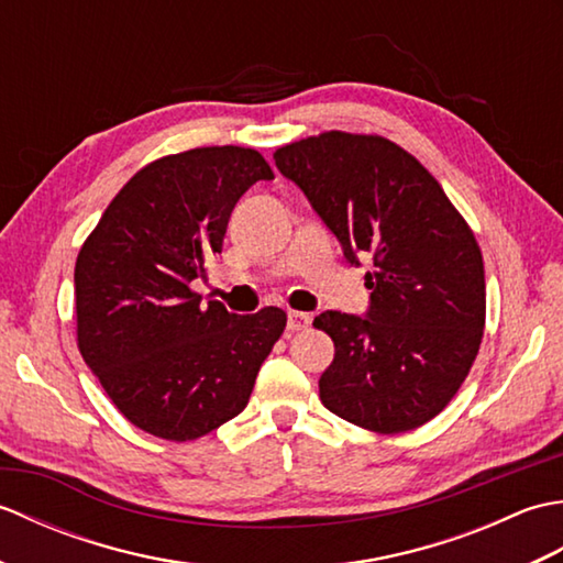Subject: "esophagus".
Segmentation results:
<instances>
[{"label": "esophagus", "mask_w": 563, "mask_h": 563, "mask_svg": "<svg viewBox=\"0 0 563 563\" xmlns=\"http://www.w3.org/2000/svg\"><path fill=\"white\" fill-rule=\"evenodd\" d=\"M309 324H312V317L290 309V312H288V329L290 331H305Z\"/></svg>", "instance_id": "esophagus-1"}]
</instances>
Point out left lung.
<instances>
[{"mask_svg": "<svg viewBox=\"0 0 563 563\" xmlns=\"http://www.w3.org/2000/svg\"><path fill=\"white\" fill-rule=\"evenodd\" d=\"M365 275L367 317L324 312L336 355L319 379L331 413L382 435L452 401L486 324L484 258L472 227L413 154L382 135L327 130L273 152Z\"/></svg>", "mask_w": 563, "mask_h": 563, "instance_id": "8db88e82", "label": "left lung"}]
</instances>
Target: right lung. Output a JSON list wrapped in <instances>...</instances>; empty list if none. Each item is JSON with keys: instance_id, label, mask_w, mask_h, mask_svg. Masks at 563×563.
Segmentation results:
<instances>
[{"instance_id": "1", "label": "right lung", "mask_w": 563, "mask_h": 563, "mask_svg": "<svg viewBox=\"0 0 563 563\" xmlns=\"http://www.w3.org/2000/svg\"><path fill=\"white\" fill-rule=\"evenodd\" d=\"M261 178L273 169L251 147L166 154L118 190L79 249V353L115 409L154 438L198 440L242 413L288 324L280 307L239 317L190 290Z\"/></svg>"}]
</instances>
